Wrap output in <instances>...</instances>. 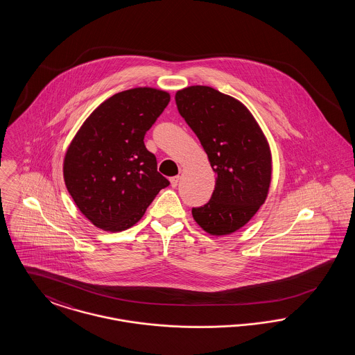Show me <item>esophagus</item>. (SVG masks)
<instances>
[{
    "label": "esophagus",
    "instance_id": "esophagus-1",
    "mask_svg": "<svg viewBox=\"0 0 355 355\" xmlns=\"http://www.w3.org/2000/svg\"><path fill=\"white\" fill-rule=\"evenodd\" d=\"M180 175H175V177H171L170 178V185H171V187H177L178 186V182H180Z\"/></svg>",
    "mask_w": 355,
    "mask_h": 355
}]
</instances>
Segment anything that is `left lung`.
<instances>
[{
    "label": "left lung",
    "mask_w": 355,
    "mask_h": 355,
    "mask_svg": "<svg viewBox=\"0 0 355 355\" xmlns=\"http://www.w3.org/2000/svg\"><path fill=\"white\" fill-rule=\"evenodd\" d=\"M175 103L217 174L210 201L193 207V218L211 236L232 234L266 201L271 182L269 142L242 102L210 86L178 90Z\"/></svg>",
    "instance_id": "1"
}]
</instances>
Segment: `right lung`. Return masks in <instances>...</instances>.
Here are the masks:
<instances>
[{
	"instance_id": "right-lung-1",
	"label": "right lung",
	"mask_w": 355,
	"mask_h": 355,
	"mask_svg": "<svg viewBox=\"0 0 355 355\" xmlns=\"http://www.w3.org/2000/svg\"><path fill=\"white\" fill-rule=\"evenodd\" d=\"M170 101L168 92L135 87L112 96L86 119L64 158L69 194L106 232L132 227L169 181L144 144Z\"/></svg>"
}]
</instances>
